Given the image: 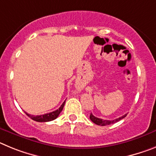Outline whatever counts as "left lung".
<instances>
[{
	"instance_id": "left-lung-1",
	"label": "left lung",
	"mask_w": 156,
	"mask_h": 156,
	"mask_svg": "<svg viewBox=\"0 0 156 156\" xmlns=\"http://www.w3.org/2000/svg\"><path fill=\"white\" fill-rule=\"evenodd\" d=\"M126 116H127V114H124L123 116L119 117V118L115 119V120H102V119L98 118V117H96V116H93L92 113L90 114V116H89V117H90V120H92L94 123H95V124H97V125H100V126H106V125L113 124V123H116V122H118L119 120H122L123 118H124Z\"/></svg>"
}]
</instances>
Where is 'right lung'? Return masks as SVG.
<instances>
[{
    "label": "right lung",
    "mask_w": 156,
    "mask_h": 156,
    "mask_svg": "<svg viewBox=\"0 0 156 156\" xmlns=\"http://www.w3.org/2000/svg\"><path fill=\"white\" fill-rule=\"evenodd\" d=\"M64 104H65V101L62 103L60 108L57 109H56L55 111H53L51 113H46V114L43 115H40V116H34V115H31L27 113L26 112L25 113H26L28 116H29L32 120H35V121L37 122H48V121H51V120H54L57 118V116H59V114L61 113V112L62 111L63 108H64Z\"/></svg>",
    "instance_id": "right-lung-1"
}]
</instances>
